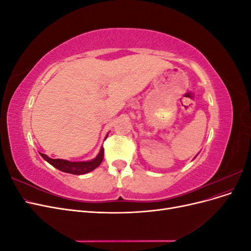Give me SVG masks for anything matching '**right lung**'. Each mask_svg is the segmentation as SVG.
I'll use <instances>...</instances> for the list:
<instances>
[{"label": "right lung", "mask_w": 251, "mask_h": 251, "mask_svg": "<svg viewBox=\"0 0 251 251\" xmlns=\"http://www.w3.org/2000/svg\"><path fill=\"white\" fill-rule=\"evenodd\" d=\"M103 148H101L100 154L97 155V157L93 160L91 161H83V162H71V161H67L63 160V159H52L49 158L47 155L41 154V156L49 162L52 166H54L55 169L62 171L64 173H69L72 175H83L87 174L89 172H92L95 170L97 166H100L102 159H103Z\"/></svg>", "instance_id": "right-lung-1"}]
</instances>
